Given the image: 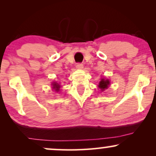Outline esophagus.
<instances>
[{"label": "esophagus", "instance_id": "34e87169", "mask_svg": "<svg viewBox=\"0 0 156 156\" xmlns=\"http://www.w3.org/2000/svg\"><path fill=\"white\" fill-rule=\"evenodd\" d=\"M83 64H81V63H78V64H76V68H77V69H83Z\"/></svg>", "mask_w": 156, "mask_h": 156}]
</instances>
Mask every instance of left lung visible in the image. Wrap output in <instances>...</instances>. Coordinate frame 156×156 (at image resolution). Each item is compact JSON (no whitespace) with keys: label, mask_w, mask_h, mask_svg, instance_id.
Segmentation results:
<instances>
[{"label":"left lung","mask_w":156,"mask_h":156,"mask_svg":"<svg viewBox=\"0 0 156 156\" xmlns=\"http://www.w3.org/2000/svg\"><path fill=\"white\" fill-rule=\"evenodd\" d=\"M110 81L108 79H105V78H101V80L100 81L98 87L101 89V91H104L105 89H108Z\"/></svg>","instance_id":"1"}]
</instances>
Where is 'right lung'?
I'll list each match as a JSON object with an SVG mask.
<instances>
[{
  "label": "right lung",
  "instance_id": "obj_1",
  "mask_svg": "<svg viewBox=\"0 0 156 156\" xmlns=\"http://www.w3.org/2000/svg\"><path fill=\"white\" fill-rule=\"evenodd\" d=\"M52 86H53V89H54L55 92H59V89L61 87L59 83H58L57 82H53V83H52Z\"/></svg>",
  "mask_w": 156,
  "mask_h": 156
}]
</instances>
